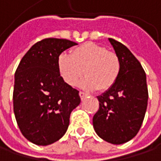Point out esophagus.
I'll list each match as a JSON object with an SVG mask.
<instances>
[{"label":"esophagus","mask_w":161,"mask_h":161,"mask_svg":"<svg viewBox=\"0 0 161 161\" xmlns=\"http://www.w3.org/2000/svg\"><path fill=\"white\" fill-rule=\"evenodd\" d=\"M79 96H80L81 99L83 100V99H84L85 97H86V96H87V94H86V92H83V91H80V92H79Z\"/></svg>","instance_id":"1"}]
</instances>
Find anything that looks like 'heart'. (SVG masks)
<instances>
[{
    "label": "heart",
    "instance_id": "obj_1",
    "mask_svg": "<svg viewBox=\"0 0 161 161\" xmlns=\"http://www.w3.org/2000/svg\"><path fill=\"white\" fill-rule=\"evenodd\" d=\"M58 73L70 86H75L86 75L81 86L101 92L109 90L118 79L121 62L116 53L102 45L87 42L74 47L70 56L60 54L57 59Z\"/></svg>",
    "mask_w": 161,
    "mask_h": 161
}]
</instances>
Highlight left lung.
<instances>
[{
    "instance_id": "obj_1",
    "label": "left lung",
    "mask_w": 161,
    "mask_h": 161,
    "mask_svg": "<svg viewBox=\"0 0 161 161\" xmlns=\"http://www.w3.org/2000/svg\"><path fill=\"white\" fill-rule=\"evenodd\" d=\"M121 62L118 79L98 96L99 109L93 116L96 133L104 141L121 145L139 131L147 107L146 75L140 61L123 44L109 38Z\"/></svg>"
}]
</instances>
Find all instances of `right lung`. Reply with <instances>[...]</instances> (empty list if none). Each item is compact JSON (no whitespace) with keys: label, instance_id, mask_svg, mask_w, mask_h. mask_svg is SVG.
I'll use <instances>...</instances> for the list:
<instances>
[{"label":"right lung","instance_id":"obj_1","mask_svg":"<svg viewBox=\"0 0 161 161\" xmlns=\"http://www.w3.org/2000/svg\"><path fill=\"white\" fill-rule=\"evenodd\" d=\"M77 45L66 39L46 38L24 55L16 74L14 113L23 136L37 145H48L66 132L72 111L79 105V91L58 73V57Z\"/></svg>","mask_w":161,"mask_h":161}]
</instances>
